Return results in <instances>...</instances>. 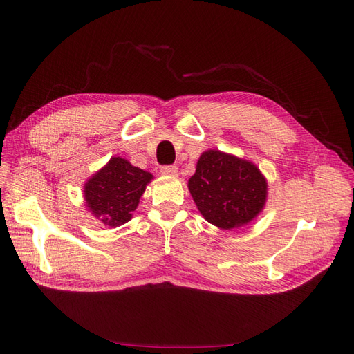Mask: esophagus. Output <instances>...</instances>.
Returning <instances> with one entry per match:
<instances>
[{
    "instance_id": "34e87169",
    "label": "esophagus",
    "mask_w": 354,
    "mask_h": 354,
    "mask_svg": "<svg viewBox=\"0 0 354 354\" xmlns=\"http://www.w3.org/2000/svg\"><path fill=\"white\" fill-rule=\"evenodd\" d=\"M160 174L168 177H176L178 174V168L176 165H165L160 168Z\"/></svg>"
}]
</instances>
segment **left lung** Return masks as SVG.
I'll return each instance as SVG.
<instances>
[{"label":"left lung","instance_id":"obj_1","mask_svg":"<svg viewBox=\"0 0 354 354\" xmlns=\"http://www.w3.org/2000/svg\"><path fill=\"white\" fill-rule=\"evenodd\" d=\"M187 186L202 217L223 230L251 223L267 199V180L257 165L216 149L199 156Z\"/></svg>","mask_w":354,"mask_h":354}]
</instances>
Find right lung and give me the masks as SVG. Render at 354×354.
I'll use <instances>...</instances> for the list:
<instances>
[{
  "instance_id": "1",
  "label": "right lung",
  "mask_w": 354,
  "mask_h": 354,
  "mask_svg": "<svg viewBox=\"0 0 354 354\" xmlns=\"http://www.w3.org/2000/svg\"><path fill=\"white\" fill-rule=\"evenodd\" d=\"M152 178L147 171L133 167L121 156H113L84 185L85 205L106 226H122L131 220Z\"/></svg>"
}]
</instances>
